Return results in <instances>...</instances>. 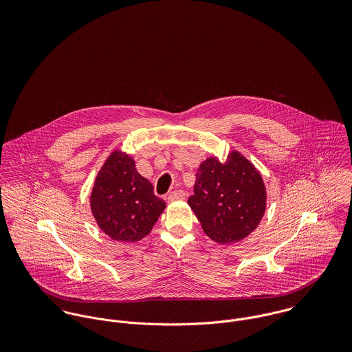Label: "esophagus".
<instances>
[{
	"label": "esophagus",
	"mask_w": 352,
	"mask_h": 352,
	"mask_svg": "<svg viewBox=\"0 0 352 352\" xmlns=\"http://www.w3.org/2000/svg\"><path fill=\"white\" fill-rule=\"evenodd\" d=\"M184 198H186L184 191L176 190V191H172V192L168 195V201H183Z\"/></svg>",
	"instance_id": "34e87169"
}]
</instances>
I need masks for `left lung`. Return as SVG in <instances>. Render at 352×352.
I'll use <instances>...</instances> for the list:
<instances>
[{
    "label": "left lung",
    "instance_id": "obj_1",
    "mask_svg": "<svg viewBox=\"0 0 352 352\" xmlns=\"http://www.w3.org/2000/svg\"><path fill=\"white\" fill-rule=\"evenodd\" d=\"M188 204L203 232L212 241L229 245L257 228L265 212L267 191L254 165L233 151L225 162L214 155L201 162Z\"/></svg>",
    "mask_w": 352,
    "mask_h": 352
}]
</instances>
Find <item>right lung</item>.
Segmentation results:
<instances>
[{"label":"right lung","instance_id":"add662e5","mask_svg":"<svg viewBox=\"0 0 352 352\" xmlns=\"http://www.w3.org/2000/svg\"><path fill=\"white\" fill-rule=\"evenodd\" d=\"M91 211L101 230L115 241L137 243L151 233L165 208L133 157L113 151L104 161L91 192Z\"/></svg>","mask_w":352,"mask_h":352}]
</instances>
